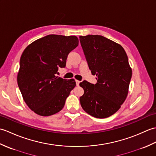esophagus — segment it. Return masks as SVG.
<instances>
[{
  "label": "esophagus",
  "instance_id": "34e87169",
  "mask_svg": "<svg viewBox=\"0 0 156 156\" xmlns=\"http://www.w3.org/2000/svg\"><path fill=\"white\" fill-rule=\"evenodd\" d=\"M80 81H79V80H76V85H77V86H78L79 85V84H80Z\"/></svg>",
  "mask_w": 156,
  "mask_h": 156
}]
</instances>
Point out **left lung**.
Instances as JSON below:
<instances>
[{
  "instance_id": "left-lung-1",
  "label": "left lung",
  "mask_w": 156,
  "mask_h": 156,
  "mask_svg": "<svg viewBox=\"0 0 156 156\" xmlns=\"http://www.w3.org/2000/svg\"><path fill=\"white\" fill-rule=\"evenodd\" d=\"M80 41L97 84L80 82L84 94L80 101L82 108L96 118L115 114L127 97L132 70L127 54L121 45L98 35L80 36Z\"/></svg>"
}]
</instances>
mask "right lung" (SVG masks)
<instances>
[{"label": "right lung", "mask_w": 156, "mask_h": 156, "mask_svg": "<svg viewBox=\"0 0 156 156\" xmlns=\"http://www.w3.org/2000/svg\"><path fill=\"white\" fill-rule=\"evenodd\" d=\"M78 45L76 36L49 35L31 43L23 51L17 83L23 100L36 114L50 116L64 107L76 82L55 74L59 67H65L69 53Z\"/></svg>", "instance_id": "add662e5"}]
</instances>
